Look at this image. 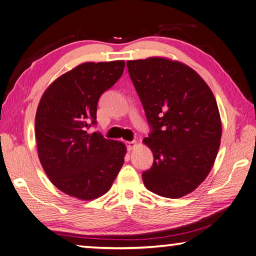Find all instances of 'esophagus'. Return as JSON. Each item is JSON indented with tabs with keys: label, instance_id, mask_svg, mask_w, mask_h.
<instances>
[{
	"label": "esophagus",
	"instance_id": "34e87169",
	"mask_svg": "<svg viewBox=\"0 0 256 256\" xmlns=\"http://www.w3.org/2000/svg\"><path fill=\"white\" fill-rule=\"evenodd\" d=\"M136 145V142L135 140H132V142H126V146H127V150H130L134 148V146Z\"/></svg>",
	"mask_w": 256,
	"mask_h": 256
}]
</instances>
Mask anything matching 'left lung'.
I'll list each match as a JSON object with an SVG mask.
<instances>
[{"instance_id":"left-lung-1","label":"left lung","mask_w":256,"mask_h":256,"mask_svg":"<svg viewBox=\"0 0 256 256\" xmlns=\"http://www.w3.org/2000/svg\"><path fill=\"white\" fill-rule=\"evenodd\" d=\"M150 132L144 143L154 162L142 174L148 190L178 198L210 172L219 150L221 120L214 95L194 70L163 58L127 62Z\"/></svg>"}]
</instances>
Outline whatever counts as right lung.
I'll return each instance as SVG.
<instances>
[{"mask_svg": "<svg viewBox=\"0 0 256 256\" xmlns=\"http://www.w3.org/2000/svg\"><path fill=\"white\" fill-rule=\"evenodd\" d=\"M124 61L87 62L50 85L36 112L40 161L53 185L80 200L106 192L124 164L126 146L106 140L96 124L98 103L122 76Z\"/></svg>", "mask_w": 256, "mask_h": 256, "instance_id": "right-lung-1", "label": "right lung"}]
</instances>
